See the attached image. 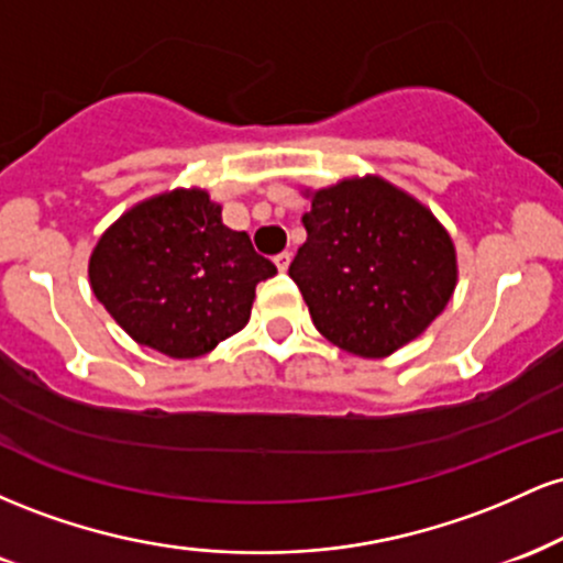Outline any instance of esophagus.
Instances as JSON below:
<instances>
[{"mask_svg": "<svg viewBox=\"0 0 563 563\" xmlns=\"http://www.w3.org/2000/svg\"><path fill=\"white\" fill-rule=\"evenodd\" d=\"M275 267L280 269V273H286V269L290 267V251H283V254L275 256Z\"/></svg>", "mask_w": 563, "mask_h": 563, "instance_id": "obj_1", "label": "esophagus"}]
</instances>
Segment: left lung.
Masks as SVG:
<instances>
[{"label": "left lung", "mask_w": 563, "mask_h": 563, "mask_svg": "<svg viewBox=\"0 0 563 563\" xmlns=\"http://www.w3.org/2000/svg\"><path fill=\"white\" fill-rule=\"evenodd\" d=\"M307 243L288 275L331 344L380 360L416 341L457 286L450 232L416 196L378 174L309 190Z\"/></svg>", "instance_id": "obj_1"}]
</instances>
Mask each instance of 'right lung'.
Returning <instances> with one entry per match:
<instances>
[{
  "label": "right lung",
  "mask_w": 563,
  "mask_h": 563,
  "mask_svg": "<svg viewBox=\"0 0 563 563\" xmlns=\"http://www.w3.org/2000/svg\"><path fill=\"white\" fill-rule=\"evenodd\" d=\"M275 273L203 187L140 200L89 254L97 301L140 346L174 360L209 354L243 331L256 286Z\"/></svg>",
  "instance_id": "right-lung-1"
}]
</instances>
